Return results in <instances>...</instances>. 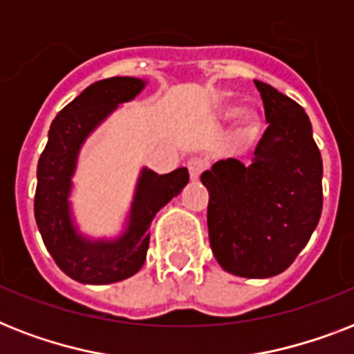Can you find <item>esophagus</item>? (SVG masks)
<instances>
[{
	"label": "esophagus",
	"mask_w": 354,
	"mask_h": 354,
	"mask_svg": "<svg viewBox=\"0 0 354 354\" xmlns=\"http://www.w3.org/2000/svg\"><path fill=\"white\" fill-rule=\"evenodd\" d=\"M187 169H189V176L191 180H198L202 176V172L205 171V161L202 158H191L187 161Z\"/></svg>",
	"instance_id": "esophagus-1"
}]
</instances>
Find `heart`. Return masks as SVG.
Here are the masks:
<instances>
[{"label":"heart","mask_w":354,"mask_h":354,"mask_svg":"<svg viewBox=\"0 0 354 354\" xmlns=\"http://www.w3.org/2000/svg\"><path fill=\"white\" fill-rule=\"evenodd\" d=\"M235 113H239L236 106H224V115L226 118H233ZM261 121L255 110H242L236 118V136L241 139H253L257 136Z\"/></svg>","instance_id":"heart-1"}]
</instances>
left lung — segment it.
<instances>
[{"mask_svg":"<svg viewBox=\"0 0 354 354\" xmlns=\"http://www.w3.org/2000/svg\"><path fill=\"white\" fill-rule=\"evenodd\" d=\"M253 82L268 128L252 161H216L200 180L209 191L207 230L218 264L239 277L266 279L294 263L318 226L324 163L305 110Z\"/></svg>","mask_w":354,"mask_h":354,"instance_id":"left-lung-1","label":"left lung"}]
</instances>
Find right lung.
<instances>
[{
	"label": "right lung",
	"instance_id": "right-lung-1",
	"mask_svg": "<svg viewBox=\"0 0 354 354\" xmlns=\"http://www.w3.org/2000/svg\"><path fill=\"white\" fill-rule=\"evenodd\" d=\"M147 80L112 77L88 86L62 108L47 133L38 160L35 218L47 252L64 274L84 285H110L138 274L147 259L149 227L156 213L180 194L189 172L180 167L169 174L141 169L124 230L113 239H93L80 232L71 207L73 176L82 145L119 104L133 101Z\"/></svg>",
	"mask_w": 354,
	"mask_h": 354
}]
</instances>
